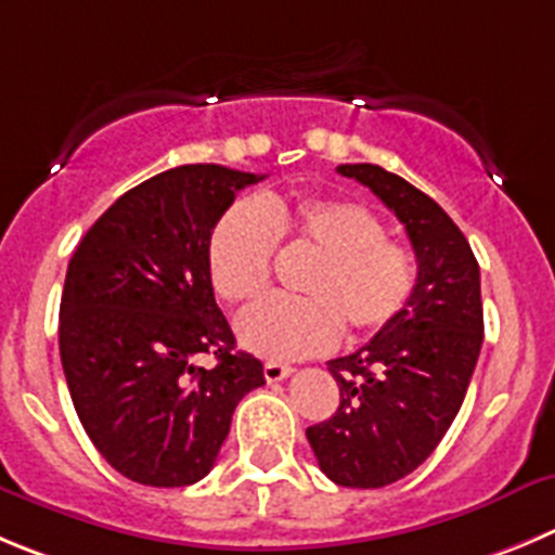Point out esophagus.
<instances>
[{"label": "esophagus", "mask_w": 555, "mask_h": 555, "mask_svg": "<svg viewBox=\"0 0 555 555\" xmlns=\"http://www.w3.org/2000/svg\"><path fill=\"white\" fill-rule=\"evenodd\" d=\"M262 370H266L268 383H279V380H284V377L293 375V366L279 364V361H266V366H262Z\"/></svg>", "instance_id": "1"}]
</instances>
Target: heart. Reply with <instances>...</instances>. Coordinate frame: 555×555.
<instances>
[{"mask_svg": "<svg viewBox=\"0 0 555 555\" xmlns=\"http://www.w3.org/2000/svg\"><path fill=\"white\" fill-rule=\"evenodd\" d=\"M276 246L312 254L301 298H268L237 318V339L266 359H304L339 339H366L395 323L416 293L411 248L386 237L370 207L348 199L235 202L207 237V273L230 304L257 301L271 284Z\"/></svg>", "mask_w": 555, "mask_h": 555, "instance_id": "heart-1", "label": "heart"}]
</instances>
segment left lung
Masks as SVG:
<instances>
[{"label":"left lung","mask_w":555,"mask_h":555,"mask_svg":"<svg viewBox=\"0 0 555 555\" xmlns=\"http://www.w3.org/2000/svg\"><path fill=\"white\" fill-rule=\"evenodd\" d=\"M405 224L418 279L411 307L356 353L328 361L339 408L307 429L320 470L341 488H386L416 470L452 427L481 339L479 262L424 191L375 164H341Z\"/></svg>","instance_id":"obj_1"}]
</instances>
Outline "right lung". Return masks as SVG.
<instances>
[{"instance_id":"obj_1","label":"right lung","mask_w":555,"mask_h":555,"mask_svg":"<svg viewBox=\"0 0 555 555\" xmlns=\"http://www.w3.org/2000/svg\"><path fill=\"white\" fill-rule=\"evenodd\" d=\"M262 175L185 164L126 191L67 262L60 356L70 400L114 470L185 488L214 468L237 402L266 383L214 298L207 237ZM210 352L217 366L196 367Z\"/></svg>"}]
</instances>
